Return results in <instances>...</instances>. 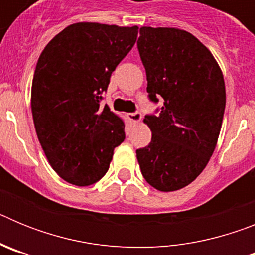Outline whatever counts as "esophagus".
Here are the masks:
<instances>
[{
  "instance_id": "1",
  "label": "esophagus",
  "mask_w": 255,
  "mask_h": 255,
  "mask_svg": "<svg viewBox=\"0 0 255 255\" xmlns=\"http://www.w3.org/2000/svg\"><path fill=\"white\" fill-rule=\"evenodd\" d=\"M128 119L130 120V123H139L141 120V114L140 112H132V114H128Z\"/></svg>"
}]
</instances>
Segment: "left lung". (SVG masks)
Instances as JSON below:
<instances>
[{"label": "left lung", "mask_w": 255, "mask_h": 255, "mask_svg": "<svg viewBox=\"0 0 255 255\" xmlns=\"http://www.w3.org/2000/svg\"><path fill=\"white\" fill-rule=\"evenodd\" d=\"M138 49L152 102L163 98L159 115H147L148 147L136 149L145 181L175 191L194 181L217 144L226 91L217 61L189 31L141 26ZM158 111V110H157Z\"/></svg>", "instance_id": "left-lung-1"}]
</instances>
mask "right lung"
<instances>
[{
    "mask_svg": "<svg viewBox=\"0 0 255 255\" xmlns=\"http://www.w3.org/2000/svg\"><path fill=\"white\" fill-rule=\"evenodd\" d=\"M136 37L138 26L76 22L40 53L31 83L35 131L52 168L73 185L102 179L125 139L124 121L101 101Z\"/></svg>",
    "mask_w": 255,
    "mask_h": 255,
    "instance_id": "1",
    "label": "right lung"
}]
</instances>
